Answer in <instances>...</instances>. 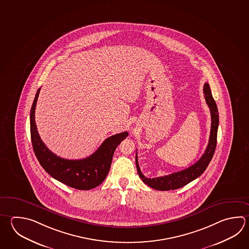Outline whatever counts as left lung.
<instances>
[{"instance_id":"obj_1","label":"left lung","mask_w":249,"mask_h":249,"mask_svg":"<svg viewBox=\"0 0 249 249\" xmlns=\"http://www.w3.org/2000/svg\"><path fill=\"white\" fill-rule=\"evenodd\" d=\"M203 92L206 100L207 105L210 107L211 115V128L209 143L207 146L205 152L201 157V159L197 161L196 163L192 164L190 167L186 169L181 170L177 173L165 175L163 177L158 178H147L142 174L141 170L138 164L137 153L136 154V169L139 177L142 180L147 184L150 188H154L160 191H167V190H174L179 188H182L187 184L191 182L194 179L198 178L202 173L206 170L207 166L210 164L214 152L216 150V136H217V128H218V122H219V115L216 107V104L212 97L211 88L208 83H205L203 86Z\"/></svg>"}]
</instances>
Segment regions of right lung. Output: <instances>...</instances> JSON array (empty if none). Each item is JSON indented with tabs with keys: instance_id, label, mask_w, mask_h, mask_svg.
<instances>
[{
	"instance_id": "right-lung-1",
	"label": "right lung",
	"mask_w": 249,
	"mask_h": 249,
	"mask_svg": "<svg viewBox=\"0 0 249 249\" xmlns=\"http://www.w3.org/2000/svg\"><path fill=\"white\" fill-rule=\"evenodd\" d=\"M39 90L40 88L33 100L30 113L32 143L39 164L53 178L71 188L89 190L98 187L105 180L110 170L114 150L128 136V133L122 132L108 137L93 154L86 159L70 160L60 158L45 145L37 130L35 108Z\"/></svg>"
}]
</instances>
